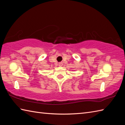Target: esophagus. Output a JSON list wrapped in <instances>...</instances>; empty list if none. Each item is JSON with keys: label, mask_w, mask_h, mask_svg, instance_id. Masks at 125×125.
Segmentation results:
<instances>
[{"label": "esophagus", "mask_w": 125, "mask_h": 125, "mask_svg": "<svg viewBox=\"0 0 125 125\" xmlns=\"http://www.w3.org/2000/svg\"><path fill=\"white\" fill-rule=\"evenodd\" d=\"M58 65H59V66H60V67H61V66L63 65V63L62 62L58 63Z\"/></svg>", "instance_id": "1"}]
</instances>
